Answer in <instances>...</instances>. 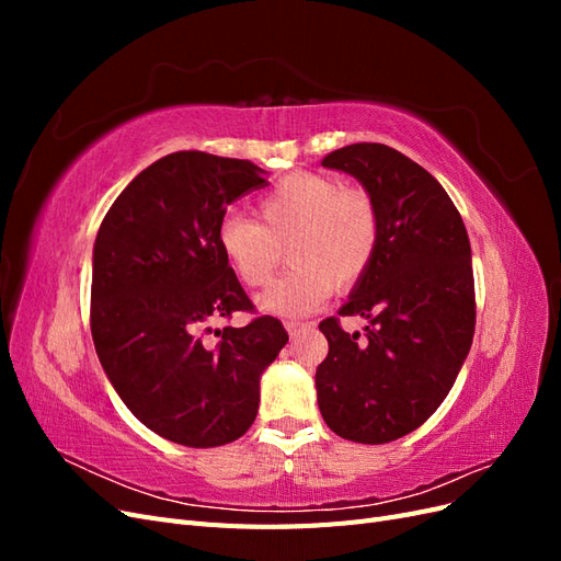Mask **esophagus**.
<instances>
[{
	"mask_svg": "<svg viewBox=\"0 0 561 561\" xmlns=\"http://www.w3.org/2000/svg\"><path fill=\"white\" fill-rule=\"evenodd\" d=\"M304 328H307V322H299V320H285V330L290 336H297Z\"/></svg>",
	"mask_w": 561,
	"mask_h": 561,
	"instance_id": "1",
	"label": "esophagus"
}]
</instances>
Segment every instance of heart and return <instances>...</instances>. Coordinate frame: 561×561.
Instances as JSON below:
<instances>
[{"instance_id": "heart-1", "label": "heart", "mask_w": 561, "mask_h": 561, "mask_svg": "<svg viewBox=\"0 0 561 561\" xmlns=\"http://www.w3.org/2000/svg\"><path fill=\"white\" fill-rule=\"evenodd\" d=\"M262 225L229 213L217 225V248L231 274L260 287L280 262L293 266L257 297L271 316L295 318L318 311L334 290L358 283L379 245V217L360 190L320 173L283 178L260 201Z\"/></svg>"}]
</instances>
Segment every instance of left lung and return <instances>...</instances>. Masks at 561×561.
<instances>
[{
	"label": "left lung",
	"mask_w": 561,
	"mask_h": 561,
	"mask_svg": "<svg viewBox=\"0 0 561 561\" xmlns=\"http://www.w3.org/2000/svg\"><path fill=\"white\" fill-rule=\"evenodd\" d=\"M322 165L358 180L379 217V245L339 316L367 320L344 332L320 322L330 351L316 369L330 431L383 445L416 431L451 390L474 334L468 231L426 168L379 142L332 151Z\"/></svg>",
	"instance_id": "1"
}]
</instances>
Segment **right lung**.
Listing matches in <instances>:
<instances>
[{
	"instance_id": "1",
	"label": "right lung",
	"mask_w": 561,
	"mask_h": 561,
	"mask_svg": "<svg viewBox=\"0 0 561 561\" xmlns=\"http://www.w3.org/2000/svg\"><path fill=\"white\" fill-rule=\"evenodd\" d=\"M250 161L175 151L133 178L98 229L91 332L118 398L149 431L184 447L239 439L257 416L262 371L287 344L271 316L210 320L252 304L217 248L227 206L264 186Z\"/></svg>"
}]
</instances>
